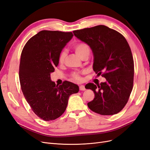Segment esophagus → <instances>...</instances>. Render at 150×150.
I'll use <instances>...</instances> for the list:
<instances>
[{
	"label": "esophagus",
	"mask_w": 150,
	"mask_h": 150,
	"mask_svg": "<svg viewBox=\"0 0 150 150\" xmlns=\"http://www.w3.org/2000/svg\"><path fill=\"white\" fill-rule=\"evenodd\" d=\"M79 88H80V90H81V91H84V90H86V88H85V86H84V85H80V86H79Z\"/></svg>",
	"instance_id": "obj_1"
}]
</instances>
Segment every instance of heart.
I'll return each mask as SVG.
<instances>
[{
	"label": "heart",
	"mask_w": 150,
	"mask_h": 150,
	"mask_svg": "<svg viewBox=\"0 0 150 150\" xmlns=\"http://www.w3.org/2000/svg\"><path fill=\"white\" fill-rule=\"evenodd\" d=\"M73 49L75 52V54L78 55L80 59L85 56H87L90 55V49L89 46L86 44L85 43H77L75 44L73 47ZM66 52L62 51L59 55V60L60 63H63L65 60V58L66 57ZM71 79L75 81H80L81 79V77L80 73H77V72H74L71 74Z\"/></svg>",
	"instance_id": "obj_1"
}]
</instances>
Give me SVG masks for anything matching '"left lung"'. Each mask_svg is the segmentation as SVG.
<instances>
[{
	"label": "left lung",
	"mask_w": 150,
	"mask_h": 150,
	"mask_svg": "<svg viewBox=\"0 0 150 150\" xmlns=\"http://www.w3.org/2000/svg\"><path fill=\"white\" fill-rule=\"evenodd\" d=\"M74 35L90 46L93 52V69L106 79L105 82L89 83L94 99L87 103L93 112L112 115L122 110L131 94L133 86L134 62L126 38L120 33L100 25L74 30Z\"/></svg>",
	"instance_id": "1"
}]
</instances>
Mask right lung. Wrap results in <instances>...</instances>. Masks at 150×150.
Segmentation results:
<instances>
[{"label":"right lung","mask_w":150,"mask_h":150,"mask_svg":"<svg viewBox=\"0 0 150 150\" xmlns=\"http://www.w3.org/2000/svg\"><path fill=\"white\" fill-rule=\"evenodd\" d=\"M72 32L42 30L27 41L22 50L19 80L27 103L38 117L54 120L64 113L69 96L79 86L65 81L59 86L50 79L60 53L73 37Z\"/></svg>","instance_id":"obj_1"}]
</instances>
